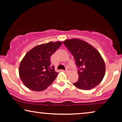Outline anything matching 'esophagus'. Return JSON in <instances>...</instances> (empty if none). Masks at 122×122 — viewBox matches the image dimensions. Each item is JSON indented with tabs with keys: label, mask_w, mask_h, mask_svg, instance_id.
Masks as SVG:
<instances>
[{
	"label": "esophagus",
	"mask_w": 122,
	"mask_h": 122,
	"mask_svg": "<svg viewBox=\"0 0 122 122\" xmlns=\"http://www.w3.org/2000/svg\"><path fill=\"white\" fill-rule=\"evenodd\" d=\"M66 71V73H69L70 71H71V69H70V68H67L66 69V71Z\"/></svg>",
	"instance_id": "esophagus-1"
}]
</instances>
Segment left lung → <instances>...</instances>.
I'll return each mask as SVG.
<instances>
[{
    "instance_id": "obj_1",
    "label": "left lung",
    "mask_w": 122,
    "mask_h": 122,
    "mask_svg": "<svg viewBox=\"0 0 122 122\" xmlns=\"http://www.w3.org/2000/svg\"><path fill=\"white\" fill-rule=\"evenodd\" d=\"M63 44L74 56L79 68V78L73 85L82 90H90L98 86L106 71L104 61L99 51L89 43L76 38L66 40Z\"/></svg>"
}]
</instances>
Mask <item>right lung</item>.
Returning <instances> with one entry per match:
<instances>
[{"label": "right lung", "instance_id": "add662e5", "mask_svg": "<svg viewBox=\"0 0 122 122\" xmlns=\"http://www.w3.org/2000/svg\"><path fill=\"white\" fill-rule=\"evenodd\" d=\"M62 44L51 41L31 49L21 60L19 68L20 78L29 89L42 91L56 79L58 73L51 66V57Z\"/></svg>", "mask_w": 122, "mask_h": 122}]
</instances>
